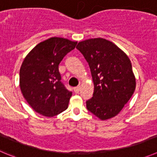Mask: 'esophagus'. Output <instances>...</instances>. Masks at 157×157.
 I'll use <instances>...</instances> for the list:
<instances>
[{"instance_id": "1", "label": "esophagus", "mask_w": 157, "mask_h": 157, "mask_svg": "<svg viewBox=\"0 0 157 157\" xmlns=\"http://www.w3.org/2000/svg\"><path fill=\"white\" fill-rule=\"evenodd\" d=\"M80 86H77V87H74V88H73V90H74V92L75 93H79V91H80Z\"/></svg>"}]
</instances>
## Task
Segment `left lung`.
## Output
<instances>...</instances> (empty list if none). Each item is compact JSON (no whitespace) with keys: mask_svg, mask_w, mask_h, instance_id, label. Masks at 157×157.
<instances>
[{"mask_svg":"<svg viewBox=\"0 0 157 157\" xmlns=\"http://www.w3.org/2000/svg\"><path fill=\"white\" fill-rule=\"evenodd\" d=\"M91 70L94 93L86 101L88 111L107 120L119 113L135 91L136 82L129 58L113 42L103 38L79 42Z\"/></svg>","mask_w":157,"mask_h":157,"instance_id":"8db88e82","label":"left lung"}]
</instances>
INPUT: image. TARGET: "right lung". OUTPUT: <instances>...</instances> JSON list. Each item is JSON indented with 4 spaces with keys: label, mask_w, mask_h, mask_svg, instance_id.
Here are the masks:
<instances>
[{
    "label": "right lung",
    "mask_w": 157,
    "mask_h": 157,
    "mask_svg": "<svg viewBox=\"0 0 157 157\" xmlns=\"http://www.w3.org/2000/svg\"><path fill=\"white\" fill-rule=\"evenodd\" d=\"M77 44L65 38L51 37L35 46L22 62L21 91L38 113L52 117L68 108L72 92L62 83L59 65Z\"/></svg>",
    "instance_id": "right-lung-1"
}]
</instances>
